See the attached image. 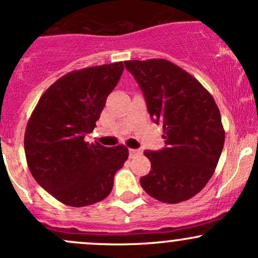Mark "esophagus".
<instances>
[{
  "instance_id": "esophagus-1",
  "label": "esophagus",
  "mask_w": 258,
  "mask_h": 258,
  "mask_svg": "<svg viewBox=\"0 0 258 258\" xmlns=\"http://www.w3.org/2000/svg\"><path fill=\"white\" fill-rule=\"evenodd\" d=\"M141 154H142V151H141V149L130 148V158H136Z\"/></svg>"
}]
</instances>
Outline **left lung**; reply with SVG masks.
I'll return each instance as SVG.
<instances>
[{
    "mask_svg": "<svg viewBox=\"0 0 258 258\" xmlns=\"http://www.w3.org/2000/svg\"><path fill=\"white\" fill-rule=\"evenodd\" d=\"M146 98L148 112L163 126L166 147L144 151L151 171L141 177L144 191L164 203L187 201L214 174L225 141L220 111L194 76L164 58L126 61Z\"/></svg>",
    "mask_w": 258,
    "mask_h": 258,
    "instance_id": "1",
    "label": "left lung"
}]
</instances>
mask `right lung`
Listing matches in <instances>:
<instances>
[{"label": "right lung", "instance_id": "right-lung-1", "mask_svg": "<svg viewBox=\"0 0 258 258\" xmlns=\"http://www.w3.org/2000/svg\"><path fill=\"white\" fill-rule=\"evenodd\" d=\"M122 71V62H114L69 72L45 90L30 115L24 135L28 166L36 182L63 205L86 207L103 201L128 158L123 144L106 148L86 142Z\"/></svg>", "mask_w": 258, "mask_h": 258}]
</instances>
